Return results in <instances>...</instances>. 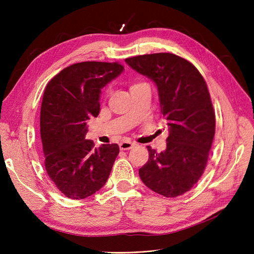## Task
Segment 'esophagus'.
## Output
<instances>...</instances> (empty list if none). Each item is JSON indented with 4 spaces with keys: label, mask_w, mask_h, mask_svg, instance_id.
I'll use <instances>...</instances> for the list:
<instances>
[{
    "label": "esophagus",
    "mask_w": 254,
    "mask_h": 254,
    "mask_svg": "<svg viewBox=\"0 0 254 254\" xmlns=\"http://www.w3.org/2000/svg\"><path fill=\"white\" fill-rule=\"evenodd\" d=\"M133 143L132 142H126V141H124V142H122L121 144H120V149L121 150H128V149H131L132 147H133Z\"/></svg>",
    "instance_id": "obj_1"
}]
</instances>
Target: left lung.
Returning <instances> with one entry per match:
<instances>
[{"label":"left lung","instance_id":"obj_1","mask_svg":"<svg viewBox=\"0 0 254 254\" xmlns=\"http://www.w3.org/2000/svg\"><path fill=\"white\" fill-rule=\"evenodd\" d=\"M156 82L161 113L170 127L166 149L147 146L149 159L139 170L143 183L168 198L187 193L200 179L215 134V113L206 82L194 64L172 53L125 59Z\"/></svg>","mask_w":254,"mask_h":254}]
</instances>
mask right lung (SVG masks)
Masks as SVG:
<instances>
[{
	"instance_id": "right-lung-1",
	"label": "right lung",
	"mask_w": 254,
	"mask_h": 254,
	"mask_svg": "<svg viewBox=\"0 0 254 254\" xmlns=\"http://www.w3.org/2000/svg\"><path fill=\"white\" fill-rule=\"evenodd\" d=\"M119 63L84 61L64 68L49 81L40 111L44 166L65 197L83 199L101 190L109 178L118 144L86 140L87 122L99 113V94L123 72Z\"/></svg>"
}]
</instances>
